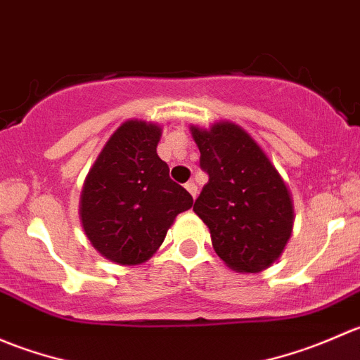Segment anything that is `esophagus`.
<instances>
[{
    "instance_id": "34e87169",
    "label": "esophagus",
    "mask_w": 360,
    "mask_h": 360,
    "mask_svg": "<svg viewBox=\"0 0 360 360\" xmlns=\"http://www.w3.org/2000/svg\"><path fill=\"white\" fill-rule=\"evenodd\" d=\"M184 188H186L188 191H190V195L193 198H197V195H198V188H197V184L193 183V181H188L186 184H184Z\"/></svg>"
}]
</instances>
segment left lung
<instances>
[{
	"label": "left lung",
	"instance_id": "left-lung-1",
	"mask_svg": "<svg viewBox=\"0 0 360 360\" xmlns=\"http://www.w3.org/2000/svg\"><path fill=\"white\" fill-rule=\"evenodd\" d=\"M209 174L193 210L207 224L217 256L235 271L257 274L282 254L292 233V198L270 158L230 122L191 127Z\"/></svg>",
	"mask_w": 360,
	"mask_h": 360
}]
</instances>
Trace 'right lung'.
Returning <instances> with one entry per match:
<instances>
[{"instance_id": "1", "label": "right lung", "mask_w": 360, "mask_h": 360, "mask_svg": "<svg viewBox=\"0 0 360 360\" xmlns=\"http://www.w3.org/2000/svg\"><path fill=\"white\" fill-rule=\"evenodd\" d=\"M160 136L155 123H122L83 184L79 216L85 235L101 256L118 264L150 259L177 214L193 205L158 157Z\"/></svg>"}]
</instances>
